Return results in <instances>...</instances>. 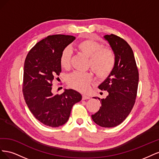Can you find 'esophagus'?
<instances>
[{
    "mask_svg": "<svg viewBox=\"0 0 159 159\" xmlns=\"http://www.w3.org/2000/svg\"><path fill=\"white\" fill-rule=\"evenodd\" d=\"M90 99V97L88 95H82V99L85 100V99Z\"/></svg>",
    "mask_w": 159,
    "mask_h": 159,
    "instance_id": "esophagus-1",
    "label": "esophagus"
}]
</instances>
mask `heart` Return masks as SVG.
Wrapping results in <instances>:
<instances>
[{"instance_id": "obj_1", "label": "heart", "mask_w": 159, "mask_h": 159, "mask_svg": "<svg viewBox=\"0 0 159 159\" xmlns=\"http://www.w3.org/2000/svg\"><path fill=\"white\" fill-rule=\"evenodd\" d=\"M77 49L86 57H89V66L95 74L100 78L107 77L112 71L115 56L113 52L108 48H102V45L91 40H85L77 45ZM71 52L68 48L61 52L60 64L61 68L68 69L70 66ZM93 80V75L89 72L75 71L68 77V85L80 91H85Z\"/></svg>"}]
</instances>
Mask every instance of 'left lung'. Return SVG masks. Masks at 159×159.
<instances>
[{
	"mask_svg": "<svg viewBox=\"0 0 159 159\" xmlns=\"http://www.w3.org/2000/svg\"><path fill=\"white\" fill-rule=\"evenodd\" d=\"M115 56L114 68L98 88L108 92L100 99L102 106L91 115L93 121L100 127L109 128L121 124L131 113L135 102L139 72L133 52L128 43L116 35H105Z\"/></svg>",
	"mask_w": 159,
	"mask_h": 159,
	"instance_id": "8db88e82",
	"label": "left lung"
}]
</instances>
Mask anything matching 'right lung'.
I'll list each match as a JSON object with an SVG mask.
<instances>
[{"label":"right lung","instance_id":"obj_1","mask_svg":"<svg viewBox=\"0 0 159 159\" xmlns=\"http://www.w3.org/2000/svg\"><path fill=\"white\" fill-rule=\"evenodd\" d=\"M75 39L73 36H48L34 46L26 57L24 68L23 95L31 113L46 126L57 127L69 119L73 105L82 96L65 89L58 95L52 91L53 80L61 71V52Z\"/></svg>","mask_w":159,"mask_h":159}]
</instances>
